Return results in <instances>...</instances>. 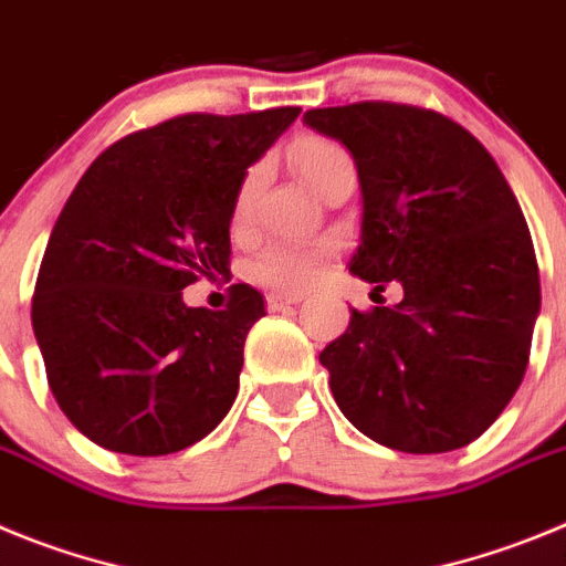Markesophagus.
Instances as JSON below:
<instances>
[{
  "instance_id": "34e87169",
  "label": "esophagus",
  "mask_w": 566,
  "mask_h": 566,
  "mask_svg": "<svg viewBox=\"0 0 566 566\" xmlns=\"http://www.w3.org/2000/svg\"><path fill=\"white\" fill-rule=\"evenodd\" d=\"M298 302H304V293H284V290H279V293L268 295V307L271 310H282Z\"/></svg>"
}]
</instances>
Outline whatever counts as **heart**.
<instances>
[{
  "label": "heart",
  "instance_id": "heart-1",
  "mask_svg": "<svg viewBox=\"0 0 566 566\" xmlns=\"http://www.w3.org/2000/svg\"><path fill=\"white\" fill-rule=\"evenodd\" d=\"M290 160H293L295 171L302 175V180L307 182L313 191H318L335 171L349 169L353 166V157L340 144L329 140V137L318 135H304L298 137L290 149ZM259 188V169H253L245 177V182L239 186L237 202H233V220L242 222L248 220L251 213L253 197H256ZM329 245H321V242H271L256 253L251 264V273L264 284H273V287H287V290H302L310 287L315 279L324 271V262L329 259Z\"/></svg>",
  "mask_w": 566,
  "mask_h": 566
}]
</instances>
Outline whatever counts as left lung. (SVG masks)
Wrapping results in <instances>:
<instances>
[{"label":"left lung","mask_w":566,"mask_h":566,"mask_svg":"<svg viewBox=\"0 0 566 566\" xmlns=\"http://www.w3.org/2000/svg\"><path fill=\"white\" fill-rule=\"evenodd\" d=\"M358 166L364 217L349 273L391 307L353 310L318 355L335 403L369 440L406 454L473 442L531 358L542 307L524 213L491 151L434 109L389 101L310 109Z\"/></svg>","instance_id":"left-lung-1"}]
</instances>
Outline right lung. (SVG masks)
<instances>
[{
  "label": "right lung",
  "mask_w": 566,
  "mask_h": 566,
  "mask_svg": "<svg viewBox=\"0 0 566 566\" xmlns=\"http://www.w3.org/2000/svg\"><path fill=\"white\" fill-rule=\"evenodd\" d=\"M298 106L191 112L101 151L61 208L33 293V333L55 403L101 448L175 454L237 400L262 293L233 284L226 310L182 290L231 273V217L253 163Z\"/></svg>",
  "instance_id": "1"
}]
</instances>
